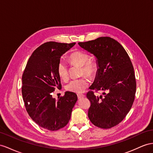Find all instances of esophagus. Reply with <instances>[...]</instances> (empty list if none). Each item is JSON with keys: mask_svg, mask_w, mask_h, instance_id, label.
Instances as JSON below:
<instances>
[{"mask_svg": "<svg viewBox=\"0 0 153 153\" xmlns=\"http://www.w3.org/2000/svg\"><path fill=\"white\" fill-rule=\"evenodd\" d=\"M85 96L84 94H77V97L78 99H81V98H83Z\"/></svg>", "mask_w": 153, "mask_h": 153, "instance_id": "1", "label": "esophagus"}]
</instances>
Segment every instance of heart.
<instances>
[{"mask_svg": "<svg viewBox=\"0 0 153 153\" xmlns=\"http://www.w3.org/2000/svg\"><path fill=\"white\" fill-rule=\"evenodd\" d=\"M89 55L83 51H76L70 55L69 61L72 64L81 66V74H85L89 77H94L98 71V64L96 60L89 59ZM57 73L61 79H67L68 76V66L66 62L62 59L59 61L57 64ZM88 81L86 77L79 79H74L66 85L67 91L80 94L88 87Z\"/></svg>", "mask_w": 153, "mask_h": 153, "instance_id": "1", "label": "heart"}]
</instances>
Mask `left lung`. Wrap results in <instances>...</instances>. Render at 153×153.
I'll return each mask as SVG.
<instances>
[{"instance_id":"1","label":"left lung","mask_w":153,"mask_h":153,"mask_svg":"<svg viewBox=\"0 0 153 153\" xmlns=\"http://www.w3.org/2000/svg\"><path fill=\"white\" fill-rule=\"evenodd\" d=\"M97 59L98 71L87 97L91 101L88 116L96 127L110 128L122 121L134 101L136 83L128 55L117 41L109 37L78 42ZM93 89L107 91L104 96L94 95Z\"/></svg>"}]
</instances>
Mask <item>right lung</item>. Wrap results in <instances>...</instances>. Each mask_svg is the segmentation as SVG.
<instances>
[{"label": "right lung", "mask_w": 153, "mask_h": 153, "mask_svg": "<svg viewBox=\"0 0 153 153\" xmlns=\"http://www.w3.org/2000/svg\"><path fill=\"white\" fill-rule=\"evenodd\" d=\"M47 42L32 53L22 76V95L28 114L39 126L51 131L66 126L77 100L76 93L66 92L53 98L51 93L61 87L57 73L61 57L75 45Z\"/></svg>", "instance_id": "1"}]
</instances>
